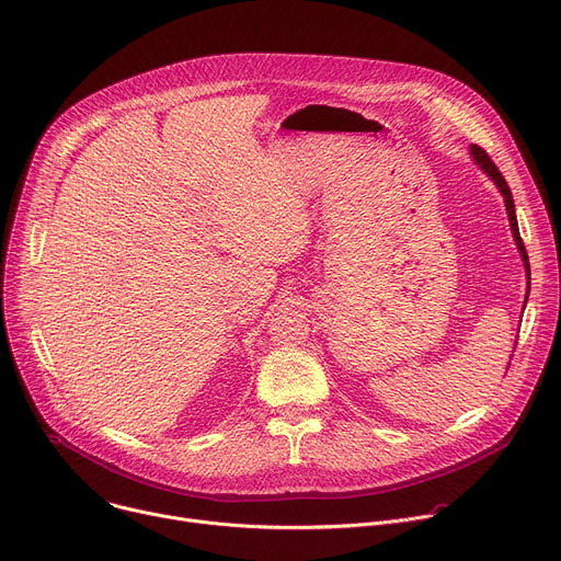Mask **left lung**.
Returning <instances> with one entry per match:
<instances>
[{"mask_svg":"<svg viewBox=\"0 0 561 561\" xmlns=\"http://www.w3.org/2000/svg\"><path fill=\"white\" fill-rule=\"evenodd\" d=\"M470 154H472V159H474V164H479V169H482L495 184H497V188H500V193L504 195V202H506V213H508V219H511V230H513V237H515V244H517V249H519V253H522V260H524V266H526V275H530V264H528V253H526V247H524V242H522V234H519V226H517V215H515V202H513V195H511V188H508V184H506V180H504V175L500 173V169L493 164V159L489 157V152L482 148V146H477V144H472L470 146ZM530 279V277H528ZM526 299H528V295H526Z\"/></svg>","mask_w":561,"mask_h":561,"instance_id":"left-lung-1","label":"left lung"}]
</instances>
